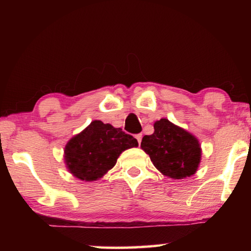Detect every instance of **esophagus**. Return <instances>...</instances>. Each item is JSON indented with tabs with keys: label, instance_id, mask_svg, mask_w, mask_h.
<instances>
[{
	"label": "esophagus",
	"instance_id": "obj_1",
	"mask_svg": "<svg viewBox=\"0 0 251 251\" xmlns=\"http://www.w3.org/2000/svg\"><path fill=\"white\" fill-rule=\"evenodd\" d=\"M136 137V139H137V142H138V144H141V142H142V138H143V135L142 134H137L135 136Z\"/></svg>",
	"mask_w": 251,
	"mask_h": 251
}]
</instances>
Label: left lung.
<instances>
[{"label": "left lung", "instance_id": "1", "mask_svg": "<svg viewBox=\"0 0 251 251\" xmlns=\"http://www.w3.org/2000/svg\"><path fill=\"white\" fill-rule=\"evenodd\" d=\"M154 129L151 135L144 136L141 144L154 166L174 179L194 175L201 157L197 138L166 118L157 121Z\"/></svg>", "mask_w": 251, "mask_h": 251}]
</instances>
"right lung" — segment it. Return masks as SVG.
Wrapping results in <instances>:
<instances>
[{"label":"right lung","mask_w":251,"mask_h":251,"mask_svg":"<svg viewBox=\"0 0 251 251\" xmlns=\"http://www.w3.org/2000/svg\"><path fill=\"white\" fill-rule=\"evenodd\" d=\"M137 146V139L122 128L94 121L67 143L65 163L75 177L96 180L115 166L122 151Z\"/></svg>","instance_id":"1"}]
</instances>
